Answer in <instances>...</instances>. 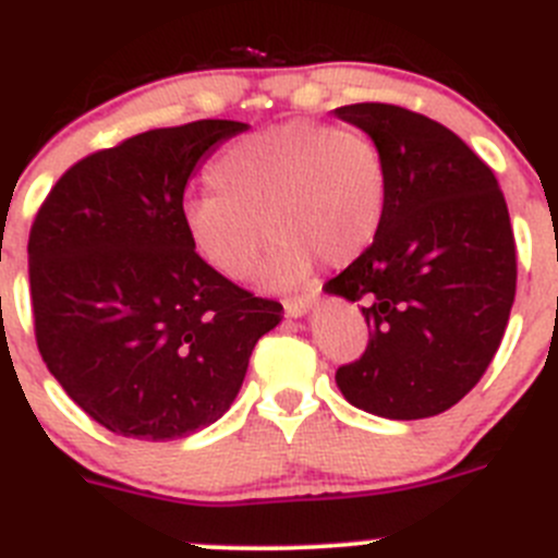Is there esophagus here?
<instances>
[{
  "instance_id": "1",
  "label": "esophagus",
  "mask_w": 558,
  "mask_h": 558,
  "mask_svg": "<svg viewBox=\"0 0 558 558\" xmlns=\"http://www.w3.org/2000/svg\"><path fill=\"white\" fill-rule=\"evenodd\" d=\"M316 303H319V289H311L308 294H303V296H291V300H286V314L289 316H305L308 314L311 308H316Z\"/></svg>"
}]
</instances>
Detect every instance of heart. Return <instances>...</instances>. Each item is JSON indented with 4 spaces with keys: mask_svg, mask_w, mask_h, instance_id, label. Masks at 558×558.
<instances>
[{
    "mask_svg": "<svg viewBox=\"0 0 558 558\" xmlns=\"http://www.w3.org/2000/svg\"><path fill=\"white\" fill-rule=\"evenodd\" d=\"M215 195L192 197L181 228L192 253L228 280L253 278L275 233L267 283L296 286L314 267L350 264L377 239L388 211V165L355 126L275 123L228 145L208 168ZM265 225L262 227L260 222Z\"/></svg>",
    "mask_w": 558,
    "mask_h": 558,
    "instance_id": "heart-1",
    "label": "heart"
}]
</instances>
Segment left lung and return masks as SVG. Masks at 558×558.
Listing matches in <instances>:
<instances>
[{"mask_svg":"<svg viewBox=\"0 0 558 558\" xmlns=\"http://www.w3.org/2000/svg\"><path fill=\"white\" fill-rule=\"evenodd\" d=\"M388 165L377 239L327 280L363 303L366 352L336 372L366 413L415 421L454 408L501 347L518 286L507 201L493 170L444 123L397 104L338 107Z\"/></svg>","mask_w":558,"mask_h":558,"instance_id":"1","label":"left lung"}]
</instances>
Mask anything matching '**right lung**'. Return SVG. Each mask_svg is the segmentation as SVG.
Returning a JSON list of instances; mask_svg holds the SVG:
<instances>
[{
	"label": "right lung",
	"mask_w": 558,
	"mask_h": 558,
	"mask_svg": "<svg viewBox=\"0 0 558 558\" xmlns=\"http://www.w3.org/2000/svg\"><path fill=\"white\" fill-rule=\"evenodd\" d=\"M247 123L150 129L60 175L29 231L35 341L109 432L175 440L222 418L283 305L239 289L181 228L197 161Z\"/></svg>",
	"instance_id": "obj_1"
}]
</instances>
